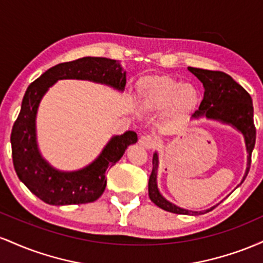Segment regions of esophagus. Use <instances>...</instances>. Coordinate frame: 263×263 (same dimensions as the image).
Masks as SVG:
<instances>
[{
	"label": "esophagus",
	"instance_id": "obj_1",
	"mask_svg": "<svg viewBox=\"0 0 263 263\" xmlns=\"http://www.w3.org/2000/svg\"><path fill=\"white\" fill-rule=\"evenodd\" d=\"M138 142H140V144L143 147V148L152 149L153 147L157 144V138L153 137V136H151V135H144V136H141Z\"/></svg>",
	"mask_w": 263,
	"mask_h": 263
}]
</instances>
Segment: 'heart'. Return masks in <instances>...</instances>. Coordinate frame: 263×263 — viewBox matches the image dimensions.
<instances>
[{"label":"heart","mask_w":263,"mask_h":263,"mask_svg":"<svg viewBox=\"0 0 263 263\" xmlns=\"http://www.w3.org/2000/svg\"><path fill=\"white\" fill-rule=\"evenodd\" d=\"M199 92L193 84L171 79L152 78L144 83L141 92V102L151 111L163 110L171 106L177 115H185L197 106Z\"/></svg>","instance_id":"obj_1"}]
</instances>
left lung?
I'll return each mask as SVG.
<instances>
[{"label": "left lung", "mask_w": 263, "mask_h": 263, "mask_svg": "<svg viewBox=\"0 0 263 263\" xmlns=\"http://www.w3.org/2000/svg\"><path fill=\"white\" fill-rule=\"evenodd\" d=\"M188 70L194 74L199 80L203 83L204 86V98L201 100L199 108L192 115L190 120L206 119L213 120L229 125L235 129H237L243 136L247 152V167L243 174L242 180H245L250 171L251 164V155L256 142V128L253 123V105L250 93L243 89L240 84H237L230 75L222 73V71L205 70V69L192 68L189 66ZM153 168L148 180V195L151 200L161 209L170 211L174 214H183V215H200L214 209L204 211H194L183 209L177 206L176 204L171 203L161 194L157 184V172H158V153H153ZM238 186V185H237Z\"/></svg>", "instance_id": "left-lung-1"}]
</instances>
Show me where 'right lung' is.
<instances>
[{
  "mask_svg": "<svg viewBox=\"0 0 263 263\" xmlns=\"http://www.w3.org/2000/svg\"><path fill=\"white\" fill-rule=\"evenodd\" d=\"M126 71L120 62L100 57H84L48 69L27 87L20 115L11 134L12 158L18 178L35 197L50 205L92 203L106 188V171L137 142L135 131L112 136L101 153L86 167L73 172L54 168L39 151L37 142L38 107L45 92L58 80L77 79L104 84L122 92Z\"/></svg>",
  "mask_w": 263,
  "mask_h": 263,
  "instance_id": "1",
  "label": "right lung"
}]
</instances>
